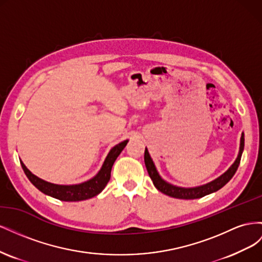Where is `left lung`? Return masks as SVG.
<instances>
[{"mask_svg":"<svg viewBox=\"0 0 262 262\" xmlns=\"http://www.w3.org/2000/svg\"><path fill=\"white\" fill-rule=\"evenodd\" d=\"M244 145H245V138H244V133H242L239 152L231 167H229L223 173V175H221L216 179L208 182V184L202 185V186H198V187H191V188L178 187V186L172 185V184H170V182L163 179L162 176L160 175V172L157 171L156 166L152 160V157H150V155L148 153V149L146 147H145V152H144V162H145L146 169H147V172H148L150 179L153 180V184L156 187V189L160 190L161 192H163L166 195H169L171 198H176V199H185V200L199 199V198H202L207 194L216 192L217 190L223 188L227 184V182L233 178V176L235 175V172H236L237 168H238L239 163H241Z\"/></svg>","mask_w":262,"mask_h":262,"instance_id":"left-lung-1","label":"left lung"}]
</instances>
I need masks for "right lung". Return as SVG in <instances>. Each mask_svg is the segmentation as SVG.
I'll list each match as a JSON object with an SVG mask.
<instances>
[{"instance_id":"right-lung-1","label":"right lung","mask_w":262,"mask_h":262,"mask_svg":"<svg viewBox=\"0 0 262 262\" xmlns=\"http://www.w3.org/2000/svg\"><path fill=\"white\" fill-rule=\"evenodd\" d=\"M128 142L129 140H124L109 150L101 168L93 178L81 182V184L75 185H57L49 181H46L34 175V173L26 167L25 164L20 160L19 161L24 172L26 173L29 181L38 190H40L42 193L55 198V199L61 201H82L91 199V198L99 194L102 190L105 189L110 179V173H112L114 163L116 162L117 157L120 155L122 149L125 147Z\"/></svg>"}]
</instances>
